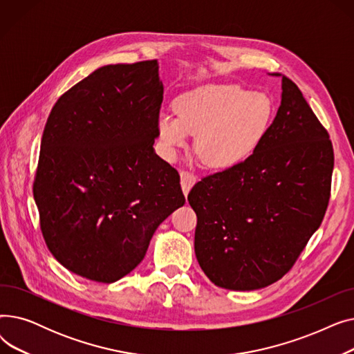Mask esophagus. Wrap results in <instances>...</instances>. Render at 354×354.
Instances as JSON below:
<instances>
[{
	"mask_svg": "<svg viewBox=\"0 0 354 354\" xmlns=\"http://www.w3.org/2000/svg\"><path fill=\"white\" fill-rule=\"evenodd\" d=\"M196 182V176L188 171H182L180 172V187H182V191L185 194V196H187L191 191V188L194 187Z\"/></svg>",
	"mask_w": 354,
	"mask_h": 354,
	"instance_id": "obj_1",
	"label": "esophagus"
}]
</instances>
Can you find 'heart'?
<instances>
[{"label": "heart", "mask_w": 354, "mask_h": 354, "mask_svg": "<svg viewBox=\"0 0 354 354\" xmlns=\"http://www.w3.org/2000/svg\"><path fill=\"white\" fill-rule=\"evenodd\" d=\"M175 118L160 115L159 136L169 153L195 136V155L209 169L227 171L245 162L270 132L274 103L266 93L238 84L211 83L182 93Z\"/></svg>", "instance_id": "obj_1"}]
</instances>
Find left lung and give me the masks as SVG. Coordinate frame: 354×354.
I'll return each instance as SVG.
<instances>
[{"label":"left lung","instance_id":"1","mask_svg":"<svg viewBox=\"0 0 354 354\" xmlns=\"http://www.w3.org/2000/svg\"><path fill=\"white\" fill-rule=\"evenodd\" d=\"M281 77V104L263 143L241 165L203 178L188 195L195 254L222 288H264L287 274L319 230L331 188L327 130L303 93Z\"/></svg>","mask_w":354,"mask_h":354}]
</instances>
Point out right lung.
<instances>
[{"label": "right lung", "mask_w": 354, "mask_h": 354, "mask_svg": "<svg viewBox=\"0 0 354 354\" xmlns=\"http://www.w3.org/2000/svg\"><path fill=\"white\" fill-rule=\"evenodd\" d=\"M159 64H109L51 109L34 179L50 252L68 271L115 283L133 271L162 222L183 207L179 174L153 149Z\"/></svg>", "instance_id": "obj_1"}]
</instances>
